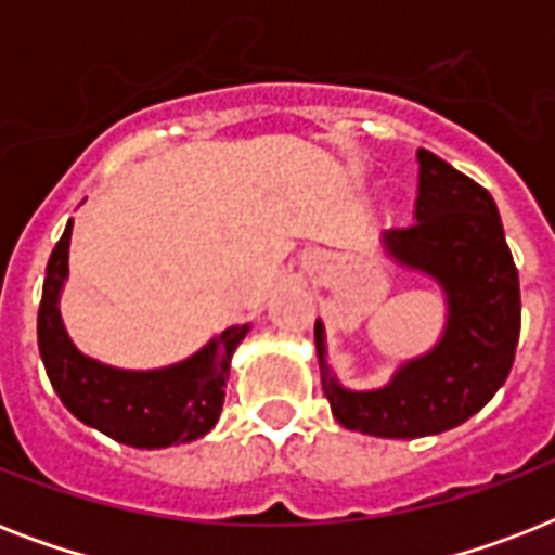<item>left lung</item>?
Segmentation results:
<instances>
[{
  "mask_svg": "<svg viewBox=\"0 0 555 555\" xmlns=\"http://www.w3.org/2000/svg\"><path fill=\"white\" fill-rule=\"evenodd\" d=\"M414 221L386 233L400 264L443 285L449 322L435 351L405 363L377 391H348L331 377L317 322V354L331 412L346 429L377 438H426L469 421L504 386L516 360L521 294L495 201L447 160L417 150Z\"/></svg>",
  "mask_w": 555,
  "mask_h": 555,
  "instance_id": "left-lung-1",
  "label": "left lung"
}]
</instances>
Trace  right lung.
Here are the masks:
<instances>
[{"instance_id":"obj_1","label":"right lung","mask_w":555,"mask_h":555,"mask_svg":"<svg viewBox=\"0 0 555 555\" xmlns=\"http://www.w3.org/2000/svg\"><path fill=\"white\" fill-rule=\"evenodd\" d=\"M68 242L72 221L48 259L37 313L39 354L65 409L126 447L160 449L207 435L224 405L230 357L247 325L221 331L198 354L158 371H120L82 357L65 334L56 308L68 273Z\"/></svg>"}]
</instances>
